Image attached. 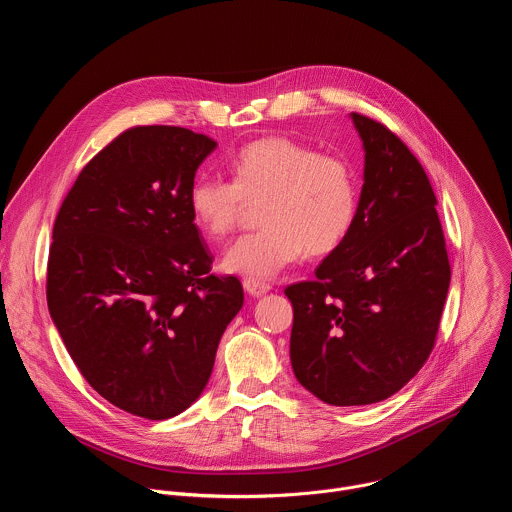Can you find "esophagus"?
<instances>
[{
	"mask_svg": "<svg viewBox=\"0 0 512 512\" xmlns=\"http://www.w3.org/2000/svg\"><path fill=\"white\" fill-rule=\"evenodd\" d=\"M243 287H245V291H247L249 296H255V298H259V296L267 294V291L271 289V285H269L267 281H261V279H253V277H245V281H243Z\"/></svg>",
	"mask_w": 512,
	"mask_h": 512,
	"instance_id": "1",
	"label": "esophagus"
}]
</instances>
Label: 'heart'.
<instances>
[{
    "label": "heart",
    "instance_id": "b5f03b06",
    "mask_svg": "<svg viewBox=\"0 0 512 512\" xmlns=\"http://www.w3.org/2000/svg\"><path fill=\"white\" fill-rule=\"evenodd\" d=\"M229 170L231 180L198 176L188 190V208L206 239L223 241L251 204H263L265 227L225 253L223 265L231 273L271 279L306 251H336L356 223L358 182L342 156L275 135L241 148Z\"/></svg>",
    "mask_w": 512,
    "mask_h": 512
}]
</instances>
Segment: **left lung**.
Here are the masks:
<instances>
[{
    "label": "left lung",
    "mask_w": 512,
    "mask_h": 512,
    "mask_svg": "<svg viewBox=\"0 0 512 512\" xmlns=\"http://www.w3.org/2000/svg\"><path fill=\"white\" fill-rule=\"evenodd\" d=\"M352 121L364 145L356 223L316 279L285 287L296 379L336 407L385 401L419 373L452 277L423 166L383 123Z\"/></svg>",
    "instance_id": "8db88e82"
}]
</instances>
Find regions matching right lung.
<instances>
[{"label":"right lung","mask_w":512,"mask_h":512,"mask_svg":"<svg viewBox=\"0 0 512 512\" xmlns=\"http://www.w3.org/2000/svg\"><path fill=\"white\" fill-rule=\"evenodd\" d=\"M208 135L137 125L83 168L56 214L46 300L85 381L115 407L168 419L204 391L218 342L243 308L214 275L188 208Z\"/></svg>","instance_id":"add662e5"}]
</instances>
